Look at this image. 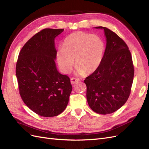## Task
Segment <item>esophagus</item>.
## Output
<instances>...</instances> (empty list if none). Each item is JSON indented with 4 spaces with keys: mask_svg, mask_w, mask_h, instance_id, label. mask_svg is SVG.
Instances as JSON below:
<instances>
[{
    "mask_svg": "<svg viewBox=\"0 0 149 149\" xmlns=\"http://www.w3.org/2000/svg\"><path fill=\"white\" fill-rule=\"evenodd\" d=\"M71 83L72 84H74L76 82H78L79 81V79L78 78H71Z\"/></svg>",
    "mask_w": 149,
    "mask_h": 149,
    "instance_id": "obj_1",
    "label": "esophagus"
}]
</instances>
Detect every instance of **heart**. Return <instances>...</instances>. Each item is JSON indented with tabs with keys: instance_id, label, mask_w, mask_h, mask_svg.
<instances>
[{
	"instance_id": "1",
	"label": "heart",
	"mask_w": 149,
	"mask_h": 149,
	"mask_svg": "<svg viewBox=\"0 0 149 149\" xmlns=\"http://www.w3.org/2000/svg\"><path fill=\"white\" fill-rule=\"evenodd\" d=\"M105 45L97 35L83 31L69 35L65 39L62 48L56 54L60 70L68 73L75 64L76 73L83 75L85 72L93 73L100 67L104 53Z\"/></svg>"
}]
</instances>
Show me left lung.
Masks as SVG:
<instances>
[{
    "label": "left lung",
    "instance_id": "obj_1",
    "mask_svg": "<svg viewBox=\"0 0 149 149\" xmlns=\"http://www.w3.org/2000/svg\"><path fill=\"white\" fill-rule=\"evenodd\" d=\"M106 47L101 63L84 81L86 98L96 113L108 114L118 111L127 101L133 83L134 67L127 44L114 31L104 26Z\"/></svg>",
    "mask_w": 149,
    "mask_h": 149
}]
</instances>
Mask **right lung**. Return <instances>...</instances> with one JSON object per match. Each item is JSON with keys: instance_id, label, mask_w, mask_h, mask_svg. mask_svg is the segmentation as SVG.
I'll list each match as a JSON object with an SVG mask.
<instances>
[{"instance_id": "1", "label": "right lung", "mask_w": 149, "mask_h": 149, "mask_svg": "<svg viewBox=\"0 0 149 149\" xmlns=\"http://www.w3.org/2000/svg\"><path fill=\"white\" fill-rule=\"evenodd\" d=\"M63 30L45 29L36 33L22 47L16 64L22 100L36 114L47 118L66 109L72 91L70 78L58 72L55 62V38Z\"/></svg>"}]
</instances>
